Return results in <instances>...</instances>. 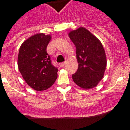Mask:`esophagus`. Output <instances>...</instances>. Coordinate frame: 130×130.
<instances>
[{
    "label": "esophagus",
    "instance_id": "1",
    "mask_svg": "<svg viewBox=\"0 0 130 130\" xmlns=\"http://www.w3.org/2000/svg\"><path fill=\"white\" fill-rule=\"evenodd\" d=\"M65 65H66V62H62L59 64V66H60V67H64Z\"/></svg>",
    "mask_w": 130,
    "mask_h": 130
}]
</instances>
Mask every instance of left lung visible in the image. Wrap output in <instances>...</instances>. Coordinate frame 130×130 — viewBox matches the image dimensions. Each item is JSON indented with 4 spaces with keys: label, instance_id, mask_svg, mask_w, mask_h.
<instances>
[{
    "label": "left lung",
    "instance_id": "8db88e82",
    "mask_svg": "<svg viewBox=\"0 0 130 130\" xmlns=\"http://www.w3.org/2000/svg\"><path fill=\"white\" fill-rule=\"evenodd\" d=\"M69 37L76 47L78 69L72 75L77 85L83 89L96 87L104 75L106 55L102 43L84 27L70 31Z\"/></svg>",
    "mask_w": 130,
    "mask_h": 130
}]
</instances>
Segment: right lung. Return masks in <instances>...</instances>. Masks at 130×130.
<instances>
[{
  "mask_svg": "<svg viewBox=\"0 0 130 130\" xmlns=\"http://www.w3.org/2000/svg\"><path fill=\"white\" fill-rule=\"evenodd\" d=\"M51 35L34 34L21 44L18 55V68L25 82L37 91L51 87L57 78L58 69L51 64L47 53Z\"/></svg>",
  "mask_w": 130,
  "mask_h": 130,
  "instance_id": "add662e5",
  "label": "right lung"
}]
</instances>
